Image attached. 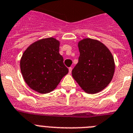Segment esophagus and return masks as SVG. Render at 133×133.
<instances>
[{
  "mask_svg": "<svg viewBox=\"0 0 133 133\" xmlns=\"http://www.w3.org/2000/svg\"><path fill=\"white\" fill-rule=\"evenodd\" d=\"M71 70H72V68H69V74H71Z\"/></svg>",
  "mask_w": 133,
  "mask_h": 133,
  "instance_id": "esophagus-1",
  "label": "esophagus"
}]
</instances>
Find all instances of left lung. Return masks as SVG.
I'll list each match as a JSON object with an SVG mask.
<instances>
[{
  "mask_svg": "<svg viewBox=\"0 0 133 133\" xmlns=\"http://www.w3.org/2000/svg\"><path fill=\"white\" fill-rule=\"evenodd\" d=\"M78 63L72 70V76L82 90L95 94L108 86L115 73L112 55L103 43L84 39L78 43Z\"/></svg>",
  "mask_w": 133,
  "mask_h": 133,
  "instance_id": "1",
  "label": "left lung"
}]
</instances>
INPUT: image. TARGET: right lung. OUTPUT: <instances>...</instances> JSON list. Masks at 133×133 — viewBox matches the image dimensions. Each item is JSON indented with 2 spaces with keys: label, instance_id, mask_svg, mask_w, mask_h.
Here are the masks:
<instances>
[{
  "label": "right lung",
  "instance_id": "1",
  "mask_svg": "<svg viewBox=\"0 0 133 133\" xmlns=\"http://www.w3.org/2000/svg\"><path fill=\"white\" fill-rule=\"evenodd\" d=\"M59 50V42L53 37L36 41L26 49L21 59V71L31 88L49 93L68 73Z\"/></svg>",
  "mask_w": 133,
  "mask_h": 133
}]
</instances>
